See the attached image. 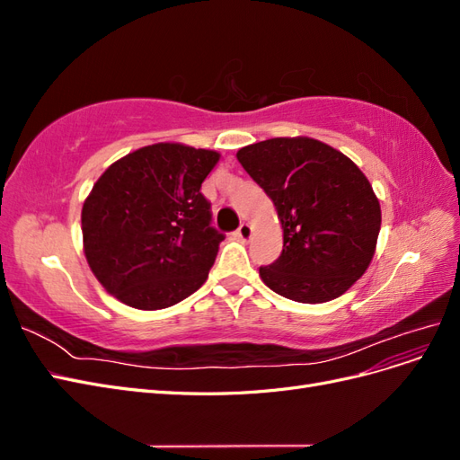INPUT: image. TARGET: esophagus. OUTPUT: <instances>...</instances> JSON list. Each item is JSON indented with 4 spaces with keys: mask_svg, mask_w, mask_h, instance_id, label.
<instances>
[{
    "mask_svg": "<svg viewBox=\"0 0 460 460\" xmlns=\"http://www.w3.org/2000/svg\"><path fill=\"white\" fill-rule=\"evenodd\" d=\"M235 235H238V238H240L242 242H247L249 238H252V226H249L247 222H242L240 228L235 230Z\"/></svg>",
    "mask_w": 460,
    "mask_h": 460,
    "instance_id": "34e87169",
    "label": "esophagus"
}]
</instances>
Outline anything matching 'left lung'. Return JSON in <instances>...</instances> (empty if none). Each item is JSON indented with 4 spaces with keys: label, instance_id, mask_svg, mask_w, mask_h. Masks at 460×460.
Returning a JSON list of instances; mask_svg holds the SVG:
<instances>
[{
    "label": "left lung",
    "instance_id": "8db88e82",
    "mask_svg": "<svg viewBox=\"0 0 460 460\" xmlns=\"http://www.w3.org/2000/svg\"><path fill=\"white\" fill-rule=\"evenodd\" d=\"M235 157L272 199L284 249L261 280L278 296L326 303L343 296L368 269L378 242L380 201L358 166L307 136L272 137Z\"/></svg>",
    "mask_w": 460,
    "mask_h": 460
}]
</instances>
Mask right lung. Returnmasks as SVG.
Here are the masks:
<instances>
[{
    "label": "right lung",
    "instance_id": "1",
    "mask_svg": "<svg viewBox=\"0 0 460 460\" xmlns=\"http://www.w3.org/2000/svg\"><path fill=\"white\" fill-rule=\"evenodd\" d=\"M220 153L161 142L97 178L82 205L84 255L111 296L142 311L172 307L199 289L225 235L211 226L201 184Z\"/></svg>",
    "mask_w": 460,
    "mask_h": 460
}]
</instances>
